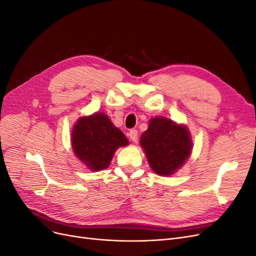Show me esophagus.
<instances>
[{"instance_id":"34e87169","label":"esophagus","mask_w":256,"mask_h":256,"mask_svg":"<svg viewBox=\"0 0 256 256\" xmlns=\"http://www.w3.org/2000/svg\"><path fill=\"white\" fill-rule=\"evenodd\" d=\"M128 136H130V140L133 141V142H137V140H138V132H137V130H130V133H128Z\"/></svg>"}]
</instances>
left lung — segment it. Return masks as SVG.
I'll return each mask as SVG.
<instances>
[{"mask_svg": "<svg viewBox=\"0 0 256 256\" xmlns=\"http://www.w3.org/2000/svg\"><path fill=\"white\" fill-rule=\"evenodd\" d=\"M150 166L160 176L173 175L182 168L192 150L190 132L166 117L150 120L148 130L140 138Z\"/></svg>", "mask_w": 256, "mask_h": 256, "instance_id": "left-lung-1", "label": "left lung"}]
</instances>
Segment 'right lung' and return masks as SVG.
<instances>
[{
  "label": "right lung",
  "instance_id": "right-lung-1",
  "mask_svg": "<svg viewBox=\"0 0 256 256\" xmlns=\"http://www.w3.org/2000/svg\"><path fill=\"white\" fill-rule=\"evenodd\" d=\"M128 144L126 135L104 112L80 117L72 130L74 153L90 171L108 168L116 150Z\"/></svg>",
  "mask_w": 256,
  "mask_h": 256
}]
</instances>
